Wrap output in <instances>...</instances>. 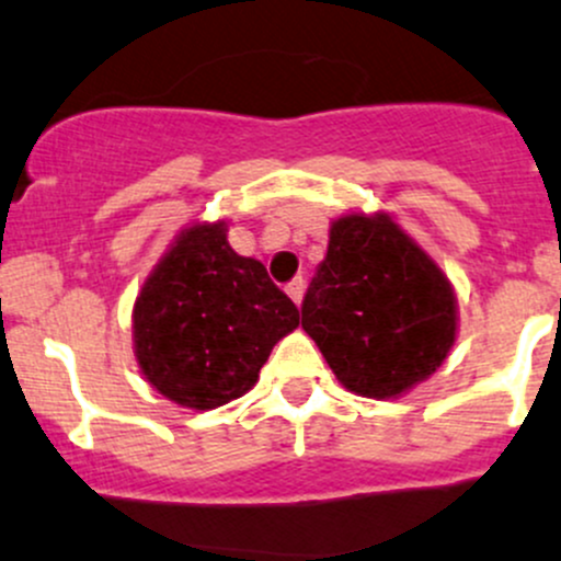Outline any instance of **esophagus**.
I'll return each mask as SVG.
<instances>
[{"mask_svg":"<svg viewBox=\"0 0 561 561\" xmlns=\"http://www.w3.org/2000/svg\"><path fill=\"white\" fill-rule=\"evenodd\" d=\"M304 279H300V276H298V279H293L290 282V285H287V296H290L293 300H296V304L300 306V300H304Z\"/></svg>","mask_w":561,"mask_h":561,"instance_id":"esophagus-1","label":"esophagus"}]
</instances>
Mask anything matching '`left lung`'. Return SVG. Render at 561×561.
<instances>
[{
	"label": "left lung",
	"mask_w": 561,
	"mask_h": 561,
	"mask_svg": "<svg viewBox=\"0 0 561 561\" xmlns=\"http://www.w3.org/2000/svg\"><path fill=\"white\" fill-rule=\"evenodd\" d=\"M300 325L335 379L363 398H400L457 341V296L438 263L385 211L339 217Z\"/></svg>",
	"instance_id": "1"
}]
</instances>
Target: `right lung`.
<instances>
[{"label":"right lung","mask_w":561,"mask_h":561,"mask_svg":"<svg viewBox=\"0 0 561 561\" xmlns=\"http://www.w3.org/2000/svg\"><path fill=\"white\" fill-rule=\"evenodd\" d=\"M226 233L222 220L176 233L134 304L141 376L163 398L196 411L250 392L276 341L300 322L265 265L233 252Z\"/></svg>","instance_id":"1"}]
</instances>
